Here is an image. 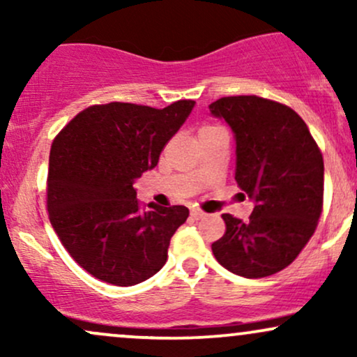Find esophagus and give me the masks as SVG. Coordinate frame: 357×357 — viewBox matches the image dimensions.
Segmentation results:
<instances>
[{
  "mask_svg": "<svg viewBox=\"0 0 357 357\" xmlns=\"http://www.w3.org/2000/svg\"><path fill=\"white\" fill-rule=\"evenodd\" d=\"M203 216H204V211L198 210V208H195V210H191V218L199 220V218H203Z\"/></svg>",
  "mask_w": 357,
  "mask_h": 357,
  "instance_id": "34e87169",
  "label": "esophagus"
}]
</instances>
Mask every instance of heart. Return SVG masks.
I'll list each match as a JSON object with an SVG mask.
<instances>
[{
    "label": "heart",
    "instance_id": "b5f03b06",
    "mask_svg": "<svg viewBox=\"0 0 357 357\" xmlns=\"http://www.w3.org/2000/svg\"><path fill=\"white\" fill-rule=\"evenodd\" d=\"M210 129H215V127H213V126H204V127H202V129H199V132H206V130H210Z\"/></svg>",
    "mask_w": 357,
    "mask_h": 357
}]
</instances>
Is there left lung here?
I'll return each mask as SVG.
<instances>
[{
    "instance_id": "obj_1",
    "label": "left lung",
    "mask_w": 357,
    "mask_h": 357,
    "mask_svg": "<svg viewBox=\"0 0 357 357\" xmlns=\"http://www.w3.org/2000/svg\"><path fill=\"white\" fill-rule=\"evenodd\" d=\"M236 139L235 179L255 202L248 221L225 213L227 231L211 245L225 268L247 278L289 267L317 228L324 203V159L296 110L257 96L221 97L210 105Z\"/></svg>"
}]
</instances>
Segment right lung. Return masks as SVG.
Returning <instances> with one entry per match:
<instances>
[{"label": "right lung", "mask_w": 357, "mask_h": 357, "mask_svg": "<svg viewBox=\"0 0 357 357\" xmlns=\"http://www.w3.org/2000/svg\"><path fill=\"white\" fill-rule=\"evenodd\" d=\"M195 100L165 109L110 102L84 109L53 139L48 218L61 245L90 275L112 285L141 284L162 268L186 206L142 210L134 181L190 116Z\"/></svg>", "instance_id": "add662e5"}]
</instances>
